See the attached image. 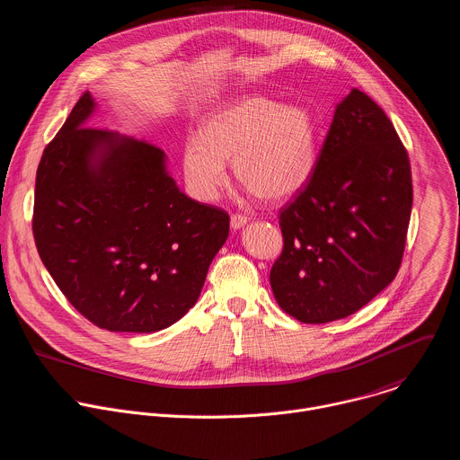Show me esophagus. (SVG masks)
I'll list each match as a JSON object with an SVG mask.
<instances>
[{"instance_id": "1", "label": "esophagus", "mask_w": 460, "mask_h": 460, "mask_svg": "<svg viewBox=\"0 0 460 460\" xmlns=\"http://www.w3.org/2000/svg\"><path fill=\"white\" fill-rule=\"evenodd\" d=\"M247 222H249V218H247L245 215H240V213H233V215H231V227H233V229H240V227H243Z\"/></svg>"}]
</instances>
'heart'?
I'll return each instance as SVG.
<instances>
[{
    "label": "heart",
    "mask_w": 460,
    "mask_h": 460,
    "mask_svg": "<svg viewBox=\"0 0 460 460\" xmlns=\"http://www.w3.org/2000/svg\"><path fill=\"white\" fill-rule=\"evenodd\" d=\"M226 161L240 184L279 202L309 182L316 163V124L307 110L263 97L236 99L213 111L200 138H190L182 166L191 191L215 200L227 184Z\"/></svg>",
    "instance_id": "b5f03b06"
}]
</instances>
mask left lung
I'll use <instances>...</instances> for the list:
<instances>
[{"label": "left lung", "instance_id": "left-lung-1", "mask_svg": "<svg viewBox=\"0 0 460 460\" xmlns=\"http://www.w3.org/2000/svg\"><path fill=\"white\" fill-rule=\"evenodd\" d=\"M411 200L404 144L383 108L352 88L309 182L279 209L270 287L281 311L320 325L365 307L401 267Z\"/></svg>", "mask_w": 460, "mask_h": 460}]
</instances>
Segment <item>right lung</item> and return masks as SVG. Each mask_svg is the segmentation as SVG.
<instances>
[{
  "label": "right lung",
  "instance_id": "obj_1",
  "mask_svg": "<svg viewBox=\"0 0 460 460\" xmlns=\"http://www.w3.org/2000/svg\"><path fill=\"white\" fill-rule=\"evenodd\" d=\"M93 106L84 92L43 151L36 247L90 323L157 332L197 303L229 215L179 191L155 144L84 126Z\"/></svg>",
  "mask_w": 460,
  "mask_h": 460
}]
</instances>
